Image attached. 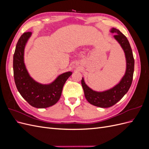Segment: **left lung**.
<instances>
[{
	"label": "left lung",
	"mask_w": 149,
	"mask_h": 149,
	"mask_svg": "<svg viewBox=\"0 0 149 149\" xmlns=\"http://www.w3.org/2000/svg\"><path fill=\"white\" fill-rule=\"evenodd\" d=\"M111 33H116L114 38L119 42L125 53L126 58V71L119 84L112 88L103 92L93 91L85 84L83 78L81 79L84 96L91 104L100 107H109L119 101L127 93L131 86L134 70V59L132 48L127 37L120 31L114 28L111 30Z\"/></svg>",
	"instance_id": "left-lung-1"
}]
</instances>
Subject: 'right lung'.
I'll list each match as a JSON object with an SVG mask.
<instances>
[{
    "label": "right lung",
    "instance_id": "1",
    "mask_svg": "<svg viewBox=\"0 0 149 149\" xmlns=\"http://www.w3.org/2000/svg\"><path fill=\"white\" fill-rule=\"evenodd\" d=\"M31 35L30 31L25 32L18 40L13 55V76L18 91L30 105L46 108L55 104L60 100L63 86L72 72L60 74L49 84H40L31 78L24 61L25 47Z\"/></svg>",
    "mask_w": 149,
    "mask_h": 149
}]
</instances>
